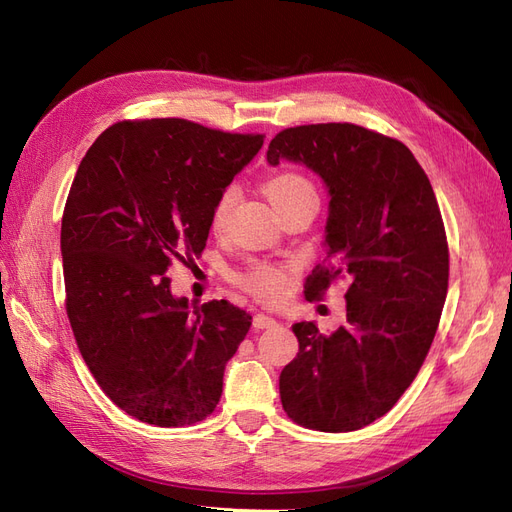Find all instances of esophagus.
Returning a JSON list of instances; mask_svg holds the SVG:
<instances>
[{
    "instance_id": "esophagus-1",
    "label": "esophagus",
    "mask_w": 512,
    "mask_h": 512,
    "mask_svg": "<svg viewBox=\"0 0 512 512\" xmlns=\"http://www.w3.org/2000/svg\"><path fill=\"white\" fill-rule=\"evenodd\" d=\"M277 324V320L271 316V314H265V312H258L254 316V329H273Z\"/></svg>"
}]
</instances>
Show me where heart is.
<instances>
[{"label":"heart","mask_w":512,"mask_h":512,"mask_svg":"<svg viewBox=\"0 0 512 512\" xmlns=\"http://www.w3.org/2000/svg\"><path fill=\"white\" fill-rule=\"evenodd\" d=\"M307 190H314V188L309 185L307 179H303L297 173H280L271 177L265 185V192L275 209H282L286 203H290L292 198H297ZM237 198H239L237 185H228V188L218 196L211 211L213 228H222L226 224L228 213L232 205L237 203ZM290 273L292 271L288 267H254L252 271H247L241 277V284L245 288H250L252 292H256L262 299H277L282 297L284 290L288 288Z\"/></svg>","instance_id":"heart-1"}]
</instances>
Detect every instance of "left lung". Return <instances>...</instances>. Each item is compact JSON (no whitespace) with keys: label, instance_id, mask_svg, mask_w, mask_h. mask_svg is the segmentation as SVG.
<instances>
[{"label":"left lung","instance_id":"left-lung-1","mask_svg":"<svg viewBox=\"0 0 512 512\" xmlns=\"http://www.w3.org/2000/svg\"><path fill=\"white\" fill-rule=\"evenodd\" d=\"M280 160L312 170L331 198L327 267L307 277L305 299L350 280L337 331L292 324L299 352L280 374L282 406L309 429H361L397 404L438 331L448 288L438 200L406 145L354 123L288 128L267 151L271 166Z\"/></svg>","mask_w":512,"mask_h":512}]
</instances>
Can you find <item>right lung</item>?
<instances>
[{
	"label": "right lung",
	"instance_id": "add662e5",
	"mask_svg": "<svg viewBox=\"0 0 512 512\" xmlns=\"http://www.w3.org/2000/svg\"><path fill=\"white\" fill-rule=\"evenodd\" d=\"M262 143L173 117L121 121L76 170L61 220L68 318L102 391L138 421L183 427L218 406L252 316L175 297L168 269L203 254L215 200Z\"/></svg>",
	"mask_w": 512,
	"mask_h": 512
}]
</instances>
